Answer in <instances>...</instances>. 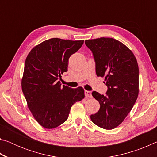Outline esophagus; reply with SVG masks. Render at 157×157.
Wrapping results in <instances>:
<instances>
[{
	"mask_svg": "<svg viewBox=\"0 0 157 157\" xmlns=\"http://www.w3.org/2000/svg\"><path fill=\"white\" fill-rule=\"evenodd\" d=\"M84 94L85 96L88 97V98H92V95H91V92L89 91H84Z\"/></svg>",
	"mask_w": 157,
	"mask_h": 157,
	"instance_id": "1",
	"label": "esophagus"
}]
</instances>
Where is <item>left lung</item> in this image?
<instances>
[{"mask_svg": "<svg viewBox=\"0 0 157 157\" xmlns=\"http://www.w3.org/2000/svg\"><path fill=\"white\" fill-rule=\"evenodd\" d=\"M91 50L98 77H105L106 95L93 91L100 103L93 123L101 128L112 129L126 118L139 95V71L136 57L126 46L113 38L102 37L85 41Z\"/></svg>", "mask_w": 157, "mask_h": 157, "instance_id": "1", "label": "left lung"}]
</instances>
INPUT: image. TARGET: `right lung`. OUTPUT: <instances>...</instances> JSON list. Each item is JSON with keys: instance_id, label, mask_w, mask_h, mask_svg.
<instances>
[{"instance_id": "add662e5", "label": "right lung", "mask_w": 157, "mask_h": 157, "mask_svg": "<svg viewBox=\"0 0 157 157\" xmlns=\"http://www.w3.org/2000/svg\"><path fill=\"white\" fill-rule=\"evenodd\" d=\"M83 44V40L50 39L32 49L26 58L22 91L29 109L45 128L64 123L72 105L84 98L82 87L72 89L59 81L68 71L69 57Z\"/></svg>"}]
</instances>
